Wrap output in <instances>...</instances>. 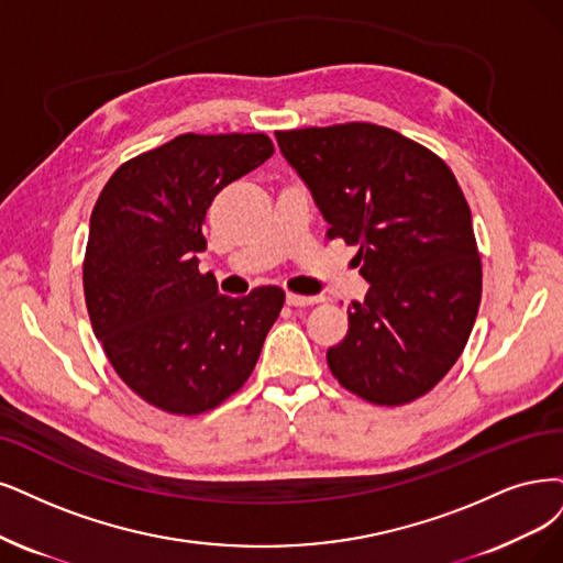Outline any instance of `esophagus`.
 I'll return each mask as SVG.
<instances>
[{"label":"esophagus","instance_id":"1","mask_svg":"<svg viewBox=\"0 0 563 563\" xmlns=\"http://www.w3.org/2000/svg\"><path fill=\"white\" fill-rule=\"evenodd\" d=\"M287 306H295V308H301V306H313L318 301H322V297H301V295H287Z\"/></svg>","mask_w":563,"mask_h":563}]
</instances>
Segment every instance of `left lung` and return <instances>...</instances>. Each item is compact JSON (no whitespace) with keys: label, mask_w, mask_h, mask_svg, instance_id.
I'll list each match as a JSON object with an SVG mask.
<instances>
[{"label":"left lung","mask_w":563,"mask_h":563,"mask_svg":"<svg viewBox=\"0 0 563 563\" xmlns=\"http://www.w3.org/2000/svg\"><path fill=\"white\" fill-rule=\"evenodd\" d=\"M329 224L357 245L371 285L327 350L334 378L378 406L415 401L464 352L483 295L471 208L450 166L371 122L276 132Z\"/></svg>","instance_id":"left-lung-1"}]
</instances>
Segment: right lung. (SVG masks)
<instances>
[{
	"instance_id": "add662e5",
	"label": "right lung",
	"mask_w": 563,
	"mask_h": 563,
	"mask_svg": "<svg viewBox=\"0 0 563 563\" xmlns=\"http://www.w3.org/2000/svg\"><path fill=\"white\" fill-rule=\"evenodd\" d=\"M271 155L266 134H180L124 162L95 203L82 262L90 322L124 385L155 408L199 415L232 397L280 316V287L232 299L199 274L208 206Z\"/></svg>"
}]
</instances>
